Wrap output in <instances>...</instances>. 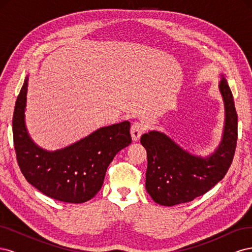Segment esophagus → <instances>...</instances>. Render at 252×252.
Returning <instances> with one entry per match:
<instances>
[{
  "instance_id": "34e87169",
  "label": "esophagus",
  "mask_w": 252,
  "mask_h": 252,
  "mask_svg": "<svg viewBox=\"0 0 252 252\" xmlns=\"http://www.w3.org/2000/svg\"><path fill=\"white\" fill-rule=\"evenodd\" d=\"M144 131V126L139 123V122H135L131 126V138L133 142H138L141 138V135Z\"/></svg>"
}]
</instances>
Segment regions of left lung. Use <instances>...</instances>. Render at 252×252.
Returning a JSON list of instances; mask_svg holds the SVG:
<instances>
[{
    "label": "left lung",
    "instance_id": "1",
    "mask_svg": "<svg viewBox=\"0 0 252 252\" xmlns=\"http://www.w3.org/2000/svg\"><path fill=\"white\" fill-rule=\"evenodd\" d=\"M220 78L224 126L218 147L210 155L192 154L158 130H149L141 136L148 158L145 186L158 205L170 207L192 201L218 184L229 169L238 138V116L227 80L223 73Z\"/></svg>",
    "mask_w": 252,
    "mask_h": 252
}]
</instances>
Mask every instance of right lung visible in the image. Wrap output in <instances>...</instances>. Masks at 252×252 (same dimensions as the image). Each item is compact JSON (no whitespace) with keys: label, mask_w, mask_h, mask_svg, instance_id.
Masks as SVG:
<instances>
[{"label":"right lung","mask_w":252,"mask_h":252,"mask_svg":"<svg viewBox=\"0 0 252 252\" xmlns=\"http://www.w3.org/2000/svg\"><path fill=\"white\" fill-rule=\"evenodd\" d=\"M29 75L17 98L12 119L13 143L20 169L29 184L51 199L87 202L100 191L109 164L131 143L130 122L96 129L68 146L47 150L30 136L25 121Z\"/></svg>","instance_id":"obj_1"}]
</instances>
